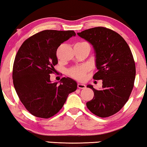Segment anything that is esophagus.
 <instances>
[{
	"instance_id": "obj_1",
	"label": "esophagus",
	"mask_w": 147,
	"mask_h": 147,
	"mask_svg": "<svg viewBox=\"0 0 147 147\" xmlns=\"http://www.w3.org/2000/svg\"><path fill=\"white\" fill-rule=\"evenodd\" d=\"M77 86L78 88L83 89V88H86V85H85L84 84H83V83H78Z\"/></svg>"
}]
</instances>
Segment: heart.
Returning <instances> with one entry per match:
<instances>
[{"label":"heart","mask_w":147,"mask_h":147,"mask_svg":"<svg viewBox=\"0 0 147 147\" xmlns=\"http://www.w3.org/2000/svg\"><path fill=\"white\" fill-rule=\"evenodd\" d=\"M85 69L82 67H76L69 71V75L78 80H82L84 77Z\"/></svg>","instance_id":"obj_1"}]
</instances>
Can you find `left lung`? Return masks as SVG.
<instances>
[{
    "label": "left lung",
    "mask_w": 147,
    "mask_h": 147,
    "mask_svg": "<svg viewBox=\"0 0 147 147\" xmlns=\"http://www.w3.org/2000/svg\"><path fill=\"white\" fill-rule=\"evenodd\" d=\"M77 34L92 45L98 69L93 78L102 80L99 90L87 85L94 95L86 106L98 117H109L123 107L132 92L136 74L132 53L125 39L108 28H93Z\"/></svg>",
    "instance_id": "left-lung-1"
}]
</instances>
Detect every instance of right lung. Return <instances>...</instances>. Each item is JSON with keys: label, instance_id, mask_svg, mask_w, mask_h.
<instances>
[{"label": "right lung", "instance_id": "obj_1", "mask_svg": "<svg viewBox=\"0 0 147 147\" xmlns=\"http://www.w3.org/2000/svg\"><path fill=\"white\" fill-rule=\"evenodd\" d=\"M75 36L73 30H44L20 47L13 65V83L20 101L33 115L45 119L53 116L77 88V83L71 78H62L58 84L51 82L49 75L58 63L57 48Z\"/></svg>", "mask_w": 147, "mask_h": 147}]
</instances>
